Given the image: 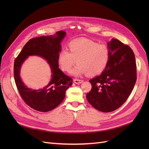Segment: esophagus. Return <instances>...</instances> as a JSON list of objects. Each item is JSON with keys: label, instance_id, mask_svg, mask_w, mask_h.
Wrapping results in <instances>:
<instances>
[{"label": "esophagus", "instance_id": "34e87169", "mask_svg": "<svg viewBox=\"0 0 149 149\" xmlns=\"http://www.w3.org/2000/svg\"><path fill=\"white\" fill-rule=\"evenodd\" d=\"M83 82V80L82 79H74V83L76 84H81Z\"/></svg>", "mask_w": 149, "mask_h": 149}]
</instances>
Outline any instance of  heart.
I'll use <instances>...</instances> for the list:
<instances>
[{
	"mask_svg": "<svg viewBox=\"0 0 149 149\" xmlns=\"http://www.w3.org/2000/svg\"><path fill=\"white\" fill-rule=\"evenodd\" d=\"M68 48L70 52L62 49L59 53L58 61L63 70L69 71L77 61L78 64L71 71L74 76L100 74L109 64L111 51L104 44L86 38H76L70 42Z\"/></svg>",
	"mask_w": 149,
	"mask_h": 149,
	"instance_id": "b5f03b06",
	"label": "heart"
}]
</instances>
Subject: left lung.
<instances>
[{"label": "left lung", "mask_w": 149, "mask_h": 149, "mask_svg": "<svg viewBox=\"0 0 149 149\" xmlns=\"http://www.w3.org/2000/svg\"><path fill=\"white\" fill-rule=\"evenodd\" d=\"M111 58L101 75L89 80L92 85L87 100L95 109L109 112L118 109L127 100L137 79L136 64L132 49L119 40L107 43Z\"/></svg>", "instance_id": "8db88e82"}]
</instances>
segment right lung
<instances>
[{
    "label": "right lung",
    "mask_w": 149,
    "mask_h": 149,
    "mask_svg": "<svg viewBox=\"0 0 149 149\" xmlns=\"http://www.w3.org/2000/svg\"><path fill=\"white\" fill-rule=\"evenodd\" d=\"M65 35V31L61 30L53 35L31 38L25 45L15 60L13 75L18 91L26 104L36 111L45 112L55 109L63 101L66 91L73 84V79L65 74L58 65V55L61 50V42ZM31 55L45 59L52 71V79L49 84L38 90L26 87L19 76L22 63Z\"/></svg>",
    "instance_id": "1"
}]
</instances>
